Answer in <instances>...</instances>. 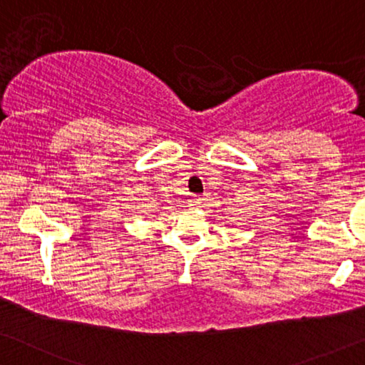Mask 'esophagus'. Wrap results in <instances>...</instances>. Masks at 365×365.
Instances as JSON below:
<instances>
[{
    "instance_id": "obj_1",
    "label": "esophagus",
    "mask_w": 365,
    "mask_h": 365,
    "mask_svg": "<svg viewBox=\"0 0 365 365\" xmlns=\"http://www.w3.org/2000/svg\"><path fill=\"white\" fill-rule=\"evenodd\" d=\"M200 203H202V198H198V197H192L188 200V207L190 208H197Z\"/></svg>"
}]
</instances>
